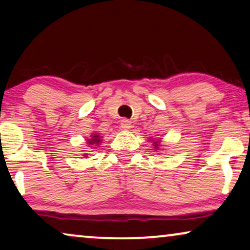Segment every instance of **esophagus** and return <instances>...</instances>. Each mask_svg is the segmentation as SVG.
<instances>
[{
    "instance_id": "34e87169",
    "label": "esophagus",
    "mask_w": 250,
    "mask_h": 250,
    "mask_svg": "<svg viewBox=\"0 0 250 250\" xmlns=\"http://www.w3.org/2000/svg\"><path fill=\"white\" fill-rule=\"evenodd\" d=\"M131 122H130L129 120H126V119H122L121 120V128L124 130H129L130 128H131Z\"/></svg>"
}]
</instances>
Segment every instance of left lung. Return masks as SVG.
<instances>
[{
    "label": "left lung",
    "instance_id": "1",
    "mask_svg": "<svg viewBox=\"0 0 250 250\" xmlns=\"http://www.w3.org/2000/svg\"><path fill=\"white\" fill-rule=\"evenodd\" d=\"M159 143H161V141H155V143H154V147H155V149H157V150H158L159 146H161V145H159Z\"/></svg>",
    "mask_w": 250,
    "mask_h": 250
}]
</instances>
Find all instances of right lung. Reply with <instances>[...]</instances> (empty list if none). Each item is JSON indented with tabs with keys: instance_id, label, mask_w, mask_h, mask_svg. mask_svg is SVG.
Returning a JSON list of instances; mask_svg holds the SVG:
<instances>
[{
	"instance_id": "add662e5",
	"label": "right lung",
	"mask_w": 250,
	"mask_h": 250,
	"mask_svg": "<svg viewBox=\"0 0 250 250\" xmlns=\"http://www.w3.org/2000/svg\"><path fill=\"white\" fill-rule=\"evenodd\" d=\"M100 143H101V137H100L99 135H96V133L92 135V137L89 138V139H87V144L92 145V146H96V145H99ZM93 148H95V147H93ZM85 156H86V154H85Z\"/></svg>"
}]
</instances>
